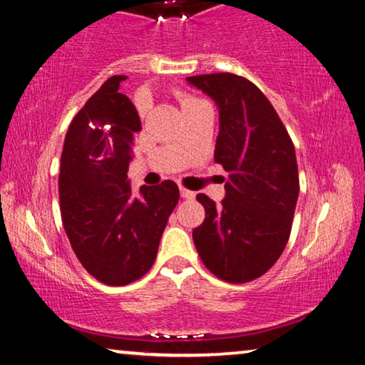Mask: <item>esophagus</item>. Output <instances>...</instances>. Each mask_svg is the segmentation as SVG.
Here are the masks:
<instances>
[{
    "instance_id": "34e87169",
    "label": "esophagus",
    "mask_w": 365,
    "mask_h": 365,
    "mask_svg": "<svg viewBox=\"0 0 365 365\" xmlns=\"http://www.w3.org/2000/svg\"><path fill=\"white\" fill-rule=\"evenodd\" d=\"M180 195H182V198H185V200H193L195 198V192H190V190H187V188H180Z\"/></svg>"
}]
</instances>
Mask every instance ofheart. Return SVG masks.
Returning <instances> with one entry per match:
<instances>
[{
    "mask_svg": "<svg viewBox=\"0 0 365 365\" xmlns=\"http://www.w3.org/2000/svg\"><path fill=\"white\" fill-rule=\"evenodd\" d=\"M198 100H195V98H185L182 100V106H187V105H192V103H197Z\"/></svg>",
    "mask_w": 365,
    "mask_h": 365,
    "instance_id": "heart-1",
    "label": "heart"
}]
</instances>
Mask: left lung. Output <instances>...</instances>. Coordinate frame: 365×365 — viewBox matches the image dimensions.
<instances>
[{"label": "left lung", "instance_id": "obj_1", "mask_svg": "<svg viewBox=\"0 0 365 365\" xmlns=\"http://www.w3.org/2000/svg\"><path fill=\"white\" fill-rule=\"evenodd\" d=\"M220 111L215 162L227 172L225 200L206 195L193 230L201 262L217 279L246 284L264 275L287 246L300 192L295 148L284 123L252 81L235 73L188 77Z\"/></svg>", "mask_w": 365, "mask_h": 365}]
</instances>
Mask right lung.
Returning <instances> with one entry per match:
<instances>
[{"label": "right lung", "mask_w": 365, "mask_h": 365, "mask_svg": "<svg viewBox=\"0 0 365 365\" xmlns=\"http://www.w3.org/2000/svg\"><path fill=\"white\" fill-rule=\"evenodd\" d=\"M123 80L108 78L70 123L58 175L62 222L73 252L90 275L111 287L148 274L180 197L172 180L143 185L138 195L130 190L128 168L140 119L119 93Z\"/></svg>", "instance_id": "obj_1"}]
</instances>
